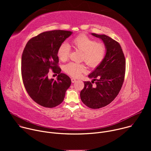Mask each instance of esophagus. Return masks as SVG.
I'll list each match as a JSON object with an SVG mask.
<instances>
[{
    "mask_svg": "<svg viewBox=\"0 0 151 151\" xmlns=\"http://www.w3.org/2000/svg\"><path fill=\"white\" fill-rule=\"evenodd\" d=\"M71 81H72V83H75L76 81V79L75 78H72L71 79Z\"/></svg>",
    "mask_w": 151,
    "mask_h": 151,
    "instance_id": "34e87169",
    "label": "esophagus"
}]
</instances>
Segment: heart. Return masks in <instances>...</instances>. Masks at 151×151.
<instances>
[{
	"label": "heart",
	"mask_w": 151,
	"mask_h": 151,
	"mask_svg": "<svg viewBox=\"0 0 151 151\" xmlns=\"http://www.w3.org/2000/svg\"><path fill=\"white\" fill-rule=\"evenodd\" d=\"M72 47L82 52V59L88 66L95 68L102 61L106 51L105 45L101 42L96 41L84 35H81L75 37L71 42ZM70 47L63 43L58 48L57 55L62 61H66L69 58ZM64 71L73 77H79L86 70L83 64L70 62L64 66Z\"/></svg>",
	"instance_id": "b5f03b06"
}]
</instances>
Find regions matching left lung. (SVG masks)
<instances>
[{
	"label": "left lung",
	"mask_w": 151,
	"mask_h": 151,
	"mask_svg": "<svg viewBox=\"0 0 151 151\" xmlns=\"http://www.w3.org/2000/svg\"><path fill=\"white\" fill-rule=\"evenodd\" d=\"M91 35L103 41L106 51L102 61L88 76L93 79L91 82H84L80 97L90 108L99 109L111 103L119 93L124 80L125 59L118 42L105 35Z\"/></svg>",
	"instance_id": "obj_1"
}]
</instances>
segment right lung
<instances>
[{"label":"right lung","mask_w":151,"mask_h":151,"mask_svg":"<svg viewBox=\"0 0 151 151\" xmlns=\"http://www.w3.org/2000/svg\"><path fill=\"white\" fill-rule=\"evenodd\" d=\"M72 32L52 30L43 32L30 39L21 58V75L30 97L45 107L61 104L71 85L70 78L61 73L57 51ZM58 74L57 80L48 78L49 69Z\"/></svg>","instance_id":"right-lung-1"}]
</instances>
